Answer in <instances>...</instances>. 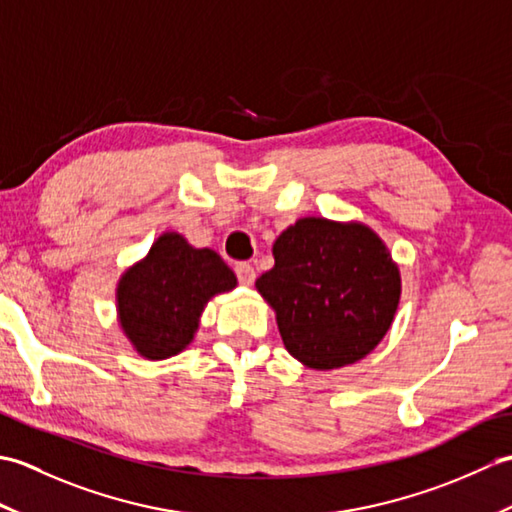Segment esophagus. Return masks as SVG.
Returning <instances> with one entry per match:
<instances>
[{"instance_id":"esophagus-1","label":"esophagus","mask_w":512,"mask_h":512,"mask_svg":"<svg viewBox=\"0 0 512 512\" xmlns=\"http://www.w3.org/2000/svg\"><path fill=\"white\" fill-rule=\"evenodd\" d=\"M235 273H237V279L242 281L244 286H253V281H255V268L250 266L248 262H239L237 266H235Z\"/></svg>"}]
</instances>
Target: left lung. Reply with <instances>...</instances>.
Returning <instances> with one entry per match:
<instances>
[{
  "mask_svg": "<svg viewBox=\"0 0 512 512\" xmlns=\"http://www.w3.org/2000/svg\"><path fill=\"white\" fill-rule=\"evenodd\" d=\"M275 266L255 288L275 312L290 356L310 369L361 361L394 323L402 279L367 224L299 217L273 244Z\"/></svg>",
  "mask_w": 512,
  "mask_h": 512,
  "instance_id": "obj_1",
  "label": "left lung"
}]
</instances>
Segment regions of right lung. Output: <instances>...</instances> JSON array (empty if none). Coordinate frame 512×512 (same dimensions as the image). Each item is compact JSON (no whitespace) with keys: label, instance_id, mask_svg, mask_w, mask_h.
<instances>
[{"label":"right lung","instance_id":"1","mask_svg":"<svg viewBox=\"0 0 512 512\" xmlns=\"http://www.w3.org/2000/svg\"><path fill=\"white\" fill-rule=\"evenodd\" d=\"M235 286V273L215 250L167 231L118 277L116 319L138 356L165 361L193 343L206 303Z\"/></svg>","mask_w":512,"mask_h":512}]
</instances>
